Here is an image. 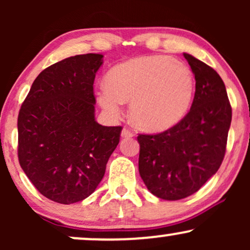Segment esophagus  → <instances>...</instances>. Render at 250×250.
<instances>
[{"label":"esophagus","mask_w":250,"mask_h":250,"mask_svg":"<svg viewBox=\"0 0 250 250\" xmlns=\"http://www.w3.org/2000/svg\"><path fill=\"white\" fill-rule=\"evenodd\" d=\"M121 136L122 137H133L134 136V133L131 130H129L128 128H123L122 131H121Z\"/></svg>","instance_id":"obj_1"}]
</instances>
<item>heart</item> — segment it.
<instances>
[{"mask_svg":"<svg viewBox=\"0 0 250 250\" xmlns=\"http://www.w3.org/2000/svg\"><path fill=\"white\" fill-rule=\"evenodd\" d=\"M105 87L96 99L109 115L122 113L130 102L135 125L147 131H163L177 125L190 108L194 76L186 63L167 55L139 56L119 63L108 71Z\"/></svg>","mask_w":250,"mask_h":250,"instance_id":"obj_1","label":"heart"}]
</instances>
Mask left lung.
<instances>
[{"label": "left lung", "mask_w": 250, "mask_h": 250, "mask_svg": "<svg viewBox=\"0 0 250 250\" xmlns=\"http://www.w3.org/2000/svg\"><path fill=\"white\" fill-rule=\"evenodd\" d=\"M195 75L189 113L163 133L137 136L139 171L148 190L162 200L190 196L219 170L226 154L231 107L213 68L183 54Z\"/></svg>", "instance_id": "8db88e82"}]
</instances>
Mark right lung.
I'll list each match as a JSON object with an SVG mask.
<instances>
[{"instance_id":"obj_1","label":"right lung","mask_w":250,"mask_h":250,"mask_svg":"<svg viewBox=\"0 0 250 250\" xmlns=\"http://www.w3.org/2000/svg\"><path fill=\"white\" fill-rule=\"evenodd\" d=\"M101 54L68 57L36 77L20 109L19 161L43 196L62 205L95 191L122 127L95 120L94 80Z\"/></svg>"}]
</instances>
